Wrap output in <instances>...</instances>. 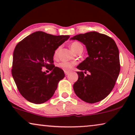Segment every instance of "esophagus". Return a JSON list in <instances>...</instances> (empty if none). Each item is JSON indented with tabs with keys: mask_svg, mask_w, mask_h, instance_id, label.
Returning a JSON list of instances; mask_svg holds the SVG:
<instances>
[{
	"mask_svg": "<svg viewBox=\"0 0 135 135\" xmlns=\"http://www.w3.org/2000/svg\"><path fill=\"white\" fill-rule=\"evenodd\" d=\"M65 74L66 75H69V72H66V71H65Z\"/></svg>",
	"mask_w": 135,
	"mask_h": 135,
	"instance_id": "obj_1",
	"label": "esophagus"
}]
</instances>
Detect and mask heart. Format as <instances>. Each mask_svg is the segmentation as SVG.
I'll return each instance as SVG.
<instances>
[{
	"instance_id": "obj_1",
	"label": "heart",
	"mask_w": 135,
	"mask_h": 135,
	"mask_svg": "<svg viewBox=\"0 0 135 135\" xmlns=\"http://www.w3.org/2000/svg\"><path fill=\"white\" fill-rule=\"evenodd\" d=\"M70 47L71 49L75 52L77 53V52L81 49H83V46L81 43L78 41H74L70 45ZM60 50V47H58L55 50L54 53V57L56 58L58 56V54ZM75 65V63L74 62H68V61H63L58 64V67L61 68V69L66 72H69L72 68Z\"/></svg>"
}]
</instances>
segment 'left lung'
<instances>
[{"label": "left lung", "instance_id": "obj_1", "mask_svg": "<svg viewBox=\"0 0 135 135\" xmlns=\"http://www.w3.org/2000/svg\"><path fill=\"white\" fill-rule=\"evenodd\" d=\"M86 45L89 57L77 66L78 79L73 88L75 94L88 103L99 102L108 95L120 72L119 50L111 37L93 31L75 36ZM89 74L84 75V73Z\"/></svg>", "mask_w": 135, "mask_h": 135}]
</instances>
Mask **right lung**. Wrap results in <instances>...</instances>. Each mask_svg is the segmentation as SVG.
<instances>
[{
  "label": "right lung",
  "instance_id": "1",
  "mask_svg": "<svg viewBox=\"0 0 135 135\" xmlns=\"http://www.w3.org/2000/svg\"><path fill=\"white\" fill-rule=\"evenodd\" d=\"M69 37L37 31L16 45L13 52L12 75L20 94L26 100L41 104L54 94L59 81L65 75L63 70L53 64L54 53ZM43 67L51 72L46 74L42 71Z\"/></svg>",
  "mask_w": 135,
  "mask_h": 135
}]
</instances>
